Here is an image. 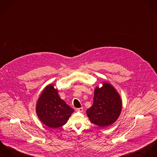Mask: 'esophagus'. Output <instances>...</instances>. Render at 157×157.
<instances>
[{"mask_svg":"<svg viewBox=\"0 0 157 157\" xmlns=\"http://www.w3.org/2000/svg\"><path fill=\"white\" fill-rule=\"evenodd\" d=\"M84 110V108L82 107H81V108H76V111H79V112H82Z\"/></svg>","mask_w":157,"mask_h":157,"instance_id":"obj_1","label":"esophagus"}]
</instances>
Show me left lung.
<instances>
[{
	"label": "left lung",
	"mask_w": 157,
	"mask_h": 157,
	"mask_svg": "<svg viewBox=\"0 0 157 157\" xmlns=\"http://www.w3.org/2000/svg\"><path fill=\"white\" fill-rule=\"evenodd\" d=\"M119 93L111 85L105 83L94 90L93 105L87 109V116L92 123L101 127L111 125L118 119L122 110Z\"/></svg>",
	"instance_id": "left-lung-1"
}]
</instances>
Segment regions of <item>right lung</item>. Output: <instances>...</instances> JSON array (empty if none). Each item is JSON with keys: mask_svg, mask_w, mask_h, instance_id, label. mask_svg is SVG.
Wrapping results in <instances>:
<instances>
[{"mask_svg": "<svg viewBox=\"0 0 157 157\" xmlns=\"http://www.w3.org/2000/svg\"><path fill=\"white\" fill-rule=\"evenodd\" d=\"M39 119L50 128H58L65 124L74 109L66 104L58 94L53 85L46 87L36 106Z\"/></svg>", "mask_w": 157, "mask_h": 157, "instance_id": "add662e5", "label": "right lung"}]
</instances>
